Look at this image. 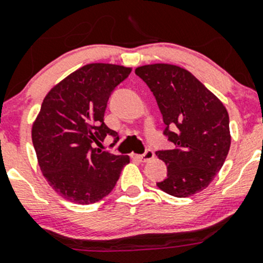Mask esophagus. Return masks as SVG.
Wrapping results in <instances>:
<instances>
[{"instance_id": "34e87169", "label": "esophagus", "mask_w": 263, "mask_h": 263, "mask_svg": "<svg viewBox=\"0 0 263 263\" xmlns=\"http://www.w3.org/2000/svg\"><path fill=\"white\" fill-rule=\"evenodd\" d=\"M154 156H155L154 151L147 148V150L145 151V154H142V155H132V158L137 159V160L142 161V163H146V161H150L151 159H154Z\"/></svg>"}]
</instances>
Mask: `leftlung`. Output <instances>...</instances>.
<instances>
[{"instance_id":"1","label":"left lung","mask_w":263,"mask_h":263,"mask_svg":"<svg viewBox=\"0 0 263 263\" xmlns=\"http://www.w3.org/2000/svg\"><path fill=\"white\" fill-rule=\"evenodd\" d=\"M135 73L150 87L163 115L164 135L174 145L156 151L168 177L156 183L174 197L205 190L221 169L232 142L229 115L219 98L190 71L169 63L137 67Z\"/></svg>"}]
</instances>
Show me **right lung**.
Wrapping results in <instances>:
<instances>
[{"instance_id": "right-lung-1", "label": "right lung", "mask_w": 263, "mask_h": 263, "mask_svg": "<svg viewBox=\"0 0 263 263\" xmlns=\"http://www.w3.org/2000/svg\"><path fill=\"white\" fill-rule=\"evenodd\" d=\"M131 70L89 63L54 85L42 103L31 140L44 178L67 201L80 205L100 201L129 163L128 155H115L95 145L108 135H118L104 123V112L115 87Z\"/></svg>"}]
</instances>
